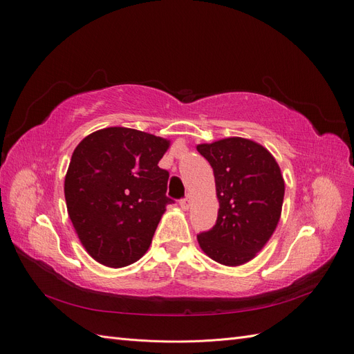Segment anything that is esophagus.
Returning <instances> with one entry per match:
<instances>
[{
	"label": "esophagus",
	"instance_id": "34e87169",
	"mask_svg": "<svg viewBox=\"0 0 354 354\" xmlns=\"http://www.w3.org/2000/svg\"><path fill=\"white\" fill-rule=\"evenodd\" d=\"M190 205H192V199H190V196H187V198H185V199H181V201H180V207H181V209H183V211H187V209L190 208Z\"/></svg>",
	"mask_w": 354,
	"mask_h": 354
}]
</instances>
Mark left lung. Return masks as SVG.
Listing matches in <instances>:
<instances>
[{"instance_id": "8db88e82", "label": "left lung", "mask_w": 354, "mask_h": 354, "mask_svg": "<svg viewBox=\"0 0 354 354\" xmlns=\"http://www.w3.org/2000/svg\"><path fill=\"white\" fill-rule=\"evenodd\" d=\"M214 171L218 199L217 223L198 234L211 260L238 267L255 259L281 220L285 181L281 167L264 146L227 137L196 146Z\"/></svg>"}]
</instances>
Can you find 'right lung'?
<instances>
[{
    "mask_svg": "<svg viewBox=\"0 0 354 354\" xmlns=\"http://www.w3.org/2000/svg\"><path fill=\"white\" fill-rule=\"evenodd\" d=\"M168 138L108 127L75 147L65 177L69 218L93 259L112 269L140 260L165 207L168 171L158 167Z\"/></svg>",
    "mask_w": 354,
    "mask_h": 354,
    "instance_id": "right-lung-1",
    "label": "right lung"
}]
</instances>
